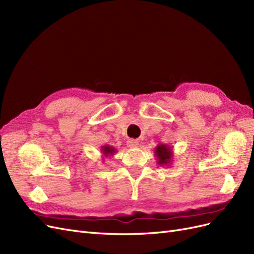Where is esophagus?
Listing matches in <instances>:
<instances>
[{"label":"esophagus","mask_w":254,"mask_h":254,"mask_svg":"<svg viewBox=\"0 0 254 254\" xmlns=\"http://www.w3.org/2000/svg\"><path fill=\"white\" fill-rule=\"evenodd\" d=\"M127 146L129 148H136L137 146H139V142H137L136 140H133V139H129L127 141Z\"/></svg>","instance_id":"obj_1"}]
</instances>
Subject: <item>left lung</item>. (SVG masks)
Wrapping results in <instances>:
<instances>
[{
  "label": "left lung",
  "mask_w": 254,
  "mask_h": 254,
  "mask_svg": "<svg viewBox=\"0 0 254 254\" xmlns=\"http://www.w3.org/2000/svg\"><path fill=\"white\" fill-rule=\"evenodd\" d=\"M155 155L158 159V164L161 166H170L173 162V150L172 147L168 145H164V144H159L156 149H155Z\"/></svg>",
  "instance_id": "obj_1"
}]
</instances>
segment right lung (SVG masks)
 Segmentation results:
<instances>
[{
    "mask_svg": "<svg viewBox=\"0 0 254 254\" xmlns=\"http://www.w3.org/2000/svg\"><path fill=\"white\" fill-rule=\"evenodd\" d=\"M102 151H103V156L110 157L114 155V152H117V149L112 147V146L106 145V146H102Z\"/></svg>",
    "mask_w": 254,
    "mask_h": 254,
    "instance_id": "right-lung-1",
    "label": "right lung"
}]
</instances>
